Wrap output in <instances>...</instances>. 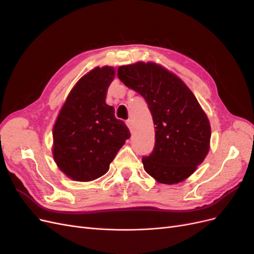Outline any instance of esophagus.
Listing matches in <instances>:
<instances>
[{
    "instance_id": "1",
    "label": "esophagus",
    "mask_w": 254,
    "mask_h": 254,
    "mask_svg": "<svg viewBox=\"0 0 254 254\" xmlns=\"http://www.w3.org/2000/svg\"><path fill=\"white\" fill-rule=\"evenodd\" d=\"M126 124H127V126H128L130 131L132 132V131H133V122H132L131 120H128V121H126Z\"/></svg>"
}]
</instances>
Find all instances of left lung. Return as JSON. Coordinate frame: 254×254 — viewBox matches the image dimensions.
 <instances>
[{"label": "left lung", "mask_w": 254, "mask_h": 254, "mask_svg": "<svg viewBox=\"0 0 254 254\" xmlns=\"http://www.w3.org/2000/svg\"><path fill=\"white\" fill-rule=\"evenodd\" d=\"M118 76L145 98L156 125L155 147L142 158L145 172L165 184L187 179L202 163L211 139L195 95L175 74L151 63L120 66Z\"/></svg>", "instance_id": "obj_1"}]
</instances>
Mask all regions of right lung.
Instances as JSON below:
<instances>
[{
    "mask_svg": "<svg viewBox=\"0 0 254 254\" xmlns=\"http://www.w3.org/2000/svg\"><path fill=\"white\" fill-rule=\"evenodd\" d=\"M114 68L95 67L68 94L53 130V155L58 167L76 181L95 180L109 171L130 137L114 108L106 104Z\"/></svg>",
    "mask_w": 254,
    "mask_h": 254,
    "instance_id": "1",
    "label": "right lung"
}]
</instances>
